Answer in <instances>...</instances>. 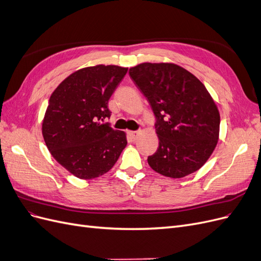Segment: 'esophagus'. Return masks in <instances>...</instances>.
<instances>
[{"instance_id": "esophagus-1", "label": "esophagus", "mask_w": 261, "mask_h": 261, "mask_svg": "<svg viewBox=\"0 0 261 261\" xmlns=\"http://www.w3.org/2000/svg\"><path fill=\"white\" fill-rule=\"evenodd\" d=\"M128 135L129 137L132 138V140H136L137 137L139 136V132H133V130H129L128 132Z\"/></svg>"}]
</instances>
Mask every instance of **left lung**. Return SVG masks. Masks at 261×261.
<instances>
[{
	"mask_svg": "<svg viewBox=\"0 0 261 261\" xmlns=\"http://www.w3.org/2000/svg\"><path fill=\"white\" fill-rule=\"evenodd\" d=\"M129 76L155 115L159 147L148 164L159 174L181 178L198 171L217 147L220 113L204 85L174 63H141Z\"/></svg>",
	"mask_w": 261,
	"mask_h": 261,
	"instance_id": "left-lung-1",
	"label": "left lung"
}]
</instances>
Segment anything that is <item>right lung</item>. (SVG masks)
<instances>
[{"mask_svg":"<svg viewBox=\"0 0 261 261\" xmlns=\"http://www.w3.org/2000/svg\"><path fill=\"white\" fill-rule=\"evenodd\" d=\"M127 67H84L52 92L42 121V136L50 153L78 178L91 179L113 168L127 145L126 134L105 124L117 85Z\"/></svg>","mask_w":261,"mask_h":261,"instance_id":"obj_1","label":"right lung"}]
</instances>
